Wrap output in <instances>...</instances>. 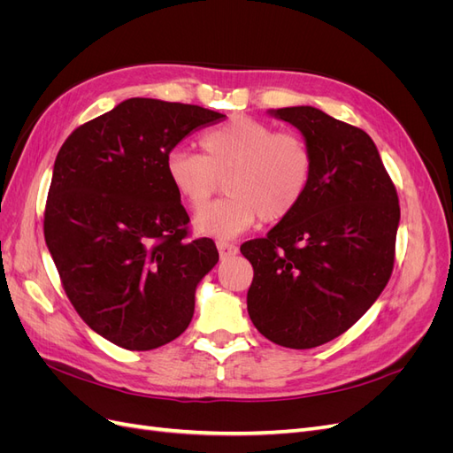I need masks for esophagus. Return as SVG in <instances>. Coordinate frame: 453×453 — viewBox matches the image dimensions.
Listing matches in <instances>:
<instances>
[{"instance_id":"obj_1","label":"esophagus","mask_w":453,"mask_h":453,"mask_svg":"<svg viewBox=\"0 0 453 453\" xmlns=\"http://www.w3.org/2000/svg\"><path fill=\"white\" fill-rule=\"evenodd\" d=\"M217 250H219V257H221L223 260H225V258H230V257H234V255L238 253L236 245L226 243V242H217Z\"/></svg>"}]
</instances>
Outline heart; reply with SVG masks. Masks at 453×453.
<instances>
[{
    "instance_id": "b5f03b06",
    "label": "heart",
    "mask_w": 453,
    "mask_h": 453,
    "mask_svg": "<svg viewBox=\"0 0 453 453\" xmlns=\"http://www.w3.org/2000/svg\"><path fill=\"white\" fill-rule=\"evenodd\" d=\"M203 155L183 147L166 157L168 180L190 208H200L225 180L223 200L203 205L195 215L202 236L230 240L251 228L258 219L280 223L304 200L313 153L304 138L278 132L268 122L236 117L202 138Z\"/></svg>"
}]
</instances>
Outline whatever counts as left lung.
Wrapping results in <instances>:
<instances>
[{
    "instance_id": "obj_1",
    "label": "left lung",
    "mask_w": 453,
    "mask_h": 453,
    "mask_svg": "<svg viewBox=\"0 0 453 453\" xmlns=\"http://www.w3.org/2000/svg\"><path fill=\"white\" fill-rule=\"evenodd\" d=\"M313 153L304 200L240 251L253 265L248 311L273 344L308 349L357 323L388 285L401 208L378 149L361 128L311 105L270 109Z\"/></svg>"
}]
</instances>
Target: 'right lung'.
Wrapping results in <instances>:
<instances>
[{
    "label": "right lung",
    "instance_id": "1",
    "mask_svg": "<svg viewBox=\"0 0 453 453\" xmlns=\"http://www.w3.org/2000/svg\"><path fill=\"white\" fill-rule=\"evenodd\" d=\"M225 115L130 98L72 132L54 160L45 242L64 291L105 340L147 351L175 340L219 260L210 238L187 240L188 215L166 157Z\"/></svg>",
    "mask_w": 453,
    "mask_h": 453
}]
</instances>
